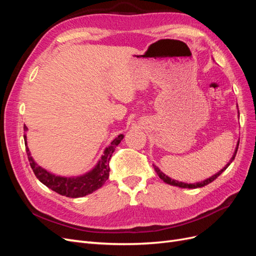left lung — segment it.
<instances>
[{"instance_id": "left-lung-1", "label": "left lung", "mask_w": 256, "mask_h": 256, "mask_svg": "<svg viewBox=\"0 0 256 256\" xmlns=\"http://www.w3.org/2000/svg\"><path fill=\"white\" fill-rule=\"evenodd\" d=\"M238 114H239V111H238ZM238 116H239V115H238ZM238 145H239V141L237 142V145H236V148H235V150H234L233 156H232V158L230 159V161L228 162V164H226V166H223V168L220 170V171H219L218 173H216V174H214L212 176L206 178L205 180L198 182H194V184H187V182H178V180H173V178L168 177V176L166 175L164 172L160 171V168H159L158 166H156L154 164H152V166H154V171L157 172L158 176L160 177V180H162L164 182H166V184H168L176 186V187H180V188H188V189L200 188V187H204V186H206V184H210L212 182H214V180H216V178H218V176H220L224 171H226V170L228 168V166H230V164H232V162H233V160L235 159V156H236V154H237V150H238Z\"/></svg>"}]
</instances>
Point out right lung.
<instances>
[{
	"label": "right lung",
	"mask_w": 256,
	"mask_h": 256,
	"mask_svg": "<svg viewBox=\"0 0 256 256\" xmlns=\"http://www.w3.org/2000/svg\"><path fill=\"white\" fill-rule=\"evenodd\" d=\"M23 129H24V131H28V127L26 125L23 127ZM122 138L124 134H120L114 138L109 146L106 147L102 157H100L96 166L92 168L90 171L79 176L70 177L56 175L40 166L33 159L32 154H30V152L28 147L26 136H24V143L30 168H32L33 172L35 173L38 180H40V182L60 196L76 198L90 194V193L98 190L99 188H102L104 184L108 178H109L110 173L109 161L112 157L113 152L116 148V146L120 143Z\"/></svg>",
	"instance_id": "add662e5"
}]
</instances>
